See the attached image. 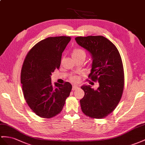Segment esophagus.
<instances>
[{
  "instance_id": "1",
  "label": "esophagus",
  "mask_w": 145,
  "mask_h": 145,
  "mask_svg": "<svg viewBox=\"0 0 145 145\" xmlns=\"http://www.w3.org/2000/svg\"><path fill=\"white\" fill-rule=\"evenodd\" d=\"M78 89V87L76 86H72V91H75L76 89Z\"/></svg>"
}]
</instances>
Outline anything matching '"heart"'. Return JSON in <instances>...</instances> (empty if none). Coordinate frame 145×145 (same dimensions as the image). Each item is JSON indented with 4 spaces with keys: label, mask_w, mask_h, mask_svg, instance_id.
Instances as JSON below:
<instances>
[{
    "label": "heart",
    "mask_w": 145,
    "mask_h": 145,
    "mask_svg": "<svg viewBox=\"0 0 145 145\" xmlns=\"http://www.w3.org/2000/svg\"><path fill=\"white\" fill-rule=\"evenodd\" d=\"M72 56L73 58L79 57H84L85 58V57H86V53H85V52L82 50L78 49V48H75V49H74L73 50L72 53ZM71 79L73 82H76V81L78 80V78L77 76H73L72 77Z\"/></svg>",
    "instance_id": "b5f03b06"
}]
</instances>
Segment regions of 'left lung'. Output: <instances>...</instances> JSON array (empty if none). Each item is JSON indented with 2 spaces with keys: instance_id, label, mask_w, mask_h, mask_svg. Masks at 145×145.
I'll return each mask as SVG.
<instances>
[{
  "instance_id": "obj_1",
  "label": "left lung",
  "mask_w": 145,
  "mask_h": 145,
  "mask_svg": "<svg viewBox=\"0 0 145 145\" xmlns=\"http://www.w3.org/2000/svg\"><path fill=\"white\" fill-rule=\"evenodd\" d=\"M75 40L91 53L92 64L88 77L99 83L97 90L91 86L81 87L84 92L80 100L81 110L87 116L103 118L116 108L123 92L124 73L121 57L114 44L103 36L77 37Z\"/></svg>"
}]
</instances>
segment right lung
<instances>
[{
  "label": "right lung",
  "instance_id": "right-lung-1",
  "mask_svg": "<svg viewBox=\"0 0 145 145\" xmlns=\"http://www.w3.org/2000/svg\"><path fill=\"white\" fill-rule=\"evenodd\" d=\"M71 40L70 37H48L37 43L29 51L21 72L24 99L39 116L51 118L62 111L72 86L51 83V73L59 69L62 52Z\"/></svg>",
  "mask_w": 145,
  "mask_h": 145
}]
</instances>
